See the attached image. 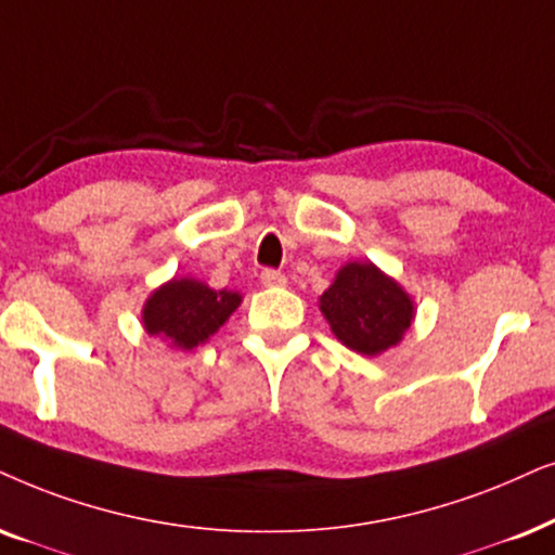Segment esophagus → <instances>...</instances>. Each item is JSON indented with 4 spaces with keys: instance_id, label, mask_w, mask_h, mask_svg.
Returning a JSON list of instances; mask_svg holds the SVG:
<instances>
[{
    "instance_id": "1",
    "label": "esophagus",
    "mask_w": 555,
    "mask_h": 555,
    "mask_svg": "<svg viewBox=\"0 0 555 555\" xmlns=\"http://www.w3.org/2000/svg\"><path fill=\"white\" fill-rule=\"evenodd\" d=\"M260 283L268 285V287H272V285H285V275H283V272H280V270L264 268V270L260 272Z\"/></svg>"
}]
</instances>
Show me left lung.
Wrapping results in <instances>:
<instances>
[{
    "mask_svg": "<svg viewBox=\"0 0 555 555\" xmlns=\"http://www.w3.org/2000/svg\"><path fill=\"white\" fill-rule=\"evenodd\" d=\"M321 311L336 339L364 357L395 347L413 321V304L372 262H349L321 295Z\"/></svg>",
    "mask_w": 555,
    "mask_h": 555,
    "instance_id": "obj_1",
    "label": "left lung"
}]
</instances>
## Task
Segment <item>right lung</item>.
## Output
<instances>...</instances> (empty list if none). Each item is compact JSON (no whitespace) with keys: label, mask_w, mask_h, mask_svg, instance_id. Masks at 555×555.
Wrapping results in <instances>:
<instances>
[{"label":"right lung","mask_w":555,"mask_h":555,"mask_svg":"<svg viewBox=\"0 0 555 555\" xmlns=\"http://www.w3.org/2000/svg\"><path fill=\"white\" fill-rule=\"evenodd\" d=\"M242 304L240 293L211 291L196 280H172L153 293L142 319L147 334L163 336L181 349H193L216 334Z\"/></svg>","instance_id":"add662e5"}]
</instances>
